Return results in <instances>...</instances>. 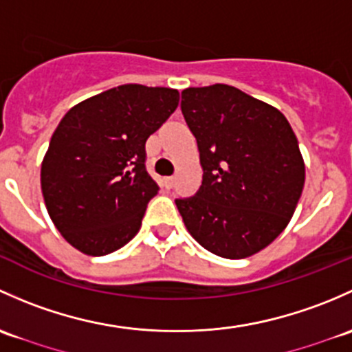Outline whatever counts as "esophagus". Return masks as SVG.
<instances>
[{
    "instance_id": "1",
    "label": "esophagus",
    "mask_w": 352,
    "mask_h": 352,
    "mask_svg": "<svg viewBox=\"0 0 352 352\" xmlns=\"http://www.w3.org/2000/svg\"><path fill=\"white\" fill-rule=\"evenodd\" d=\"M175 179H176L175 176H168V177H164V186L168 188V190H171L173 184H175Z\"/></svg>"
}]
</instances>
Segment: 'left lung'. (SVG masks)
<instances>
[{
  "mask_svg": "<svg viewBox=\"0 0 352 352\" xmlns=\"http://www.w3.org/2000/svg\"><path fill=\"white\" fill-rule=\"evenodd\" d=\"M181 111L200 151L203 181L176 206L206 251L242 259L270 245L302 197L305 164L280 110L229 85L188 88Z\"/></svg>",
  "mask_w": 352,
  "mask_h": 352,
  "instance_id": "8db88e82",
  "label": "left lung"
}]
</instances>
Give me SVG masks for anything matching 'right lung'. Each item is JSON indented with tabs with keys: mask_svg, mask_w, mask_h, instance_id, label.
Instances as JSON below:
<instances>
[{
	"mask_svg": "<svg viewBox=\"0 0 352 352\" xmlns=\"http://www.w3.org/2000/svg\"><path fill=\"white\" fill-rule=\"evenodd\" d=\"M177 103V89L122 85L64 115L41 184L47 212L72 248L104 256L135 237L159 191L146 169V142Z\"/></svg>",
	"mask_w": 352,
	"mask_h": 352,
	"instance_id": "add662e5",
	"label": "right lung"
}]
</instances>
